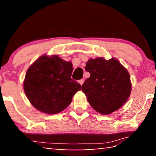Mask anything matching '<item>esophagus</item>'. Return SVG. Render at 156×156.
<instances>
[{"instance_id": "obj_1", "label": "esophagus", "mask_w": 156, "mask_h": 156, "mask_svg": "<svg viewBox=\"0 0 156 156\" xmlns=\"http://www.w3.org/2000/svg\"><path fill=\"white\" fill-rule=\"evenodd\" d=\"M78 83H80L81 85H82L83 84V83H84V80H83V79H80V80H78Z\"/></svg>"}]
</instances>
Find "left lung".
Wrapping results in <instances>:
<instances>
[{"label": "left lung", "instance_id": "1", "mask_svg": "<svg viewBox=\"0 0 156 156\" xmlns=\"http://www.w3.org/2000/svg\"><path fill=\"white\" fill-rule=\"evenodd\" d=\"M85 71L90 76L83 84L82 91L98 112L109 115L126 102L131 90L130 76L117 59H90Z\"/></svg>", "mask_w": 156, "mask_h": 156}]
</instances>
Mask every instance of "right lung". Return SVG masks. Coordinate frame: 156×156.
Returning a JSON list of instances; mask_svg holds the SVG:
<instances>
[{
    "label": "right lung",
    "instance_id": "obj_1",
    "mask_svg": "<svg viewBox=\"0 0 156 156\" xmlns=\"http://www.w3.org/2000/svg\"><path fill=\"white\" fill-rule=\"evenodd\" d=\"M71 62L58 56H42L28 69L24 90L32 105L44 113L56 114L71 104L81 85L71 78Z\"/></svg>",
    "mask_w": 156,
    "mask_h": 156
}]
</instances>
